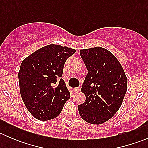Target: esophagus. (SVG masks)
Returning a JSON list of instances; mask_svg holds the SVG:
<instances>
[{"instance_id":"esophagus-1","label":"esophagus","mask_w":148,"mask_h":148,"mask_svg":"<svg viewBox=\"0 0 148 148\" xmlns=\"http://www.w3.org/2000/svg\"><path fill=\"white\" fill-rule=\"evenodd\" d=\"M74 92H79L80 88H79V87H76V88H74Z\"/></svg>"}]
</instances>
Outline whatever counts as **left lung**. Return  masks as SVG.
Masks as SVG:
<instances>
[{
    "mask_svg": "<svg viewBox=\"0 0 148 148\" xmlns=\"http://www.w3.org/2000/svg\"><path fill=\"white\" fill-rule=\"evenodd\" d=\"M88 70L82 92L86 100L78 106L84 120L94 125L107 122L121 107L127 79L122 65L110 51L102 47L80 50Z\"/></svg>",
    "mask_w": 148,
    "mask_h": 148,
    "instance_id": "obj_1",
    "label": "left lung"
}]
</instances>
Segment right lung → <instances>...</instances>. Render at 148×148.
<instances>
[{
	"mask_svg": "<svg viewBox=\"0 0 148 148\" xmlns=\"http://www.w3.org/2000/svg\"><path fill=\"white\" fill-rule=\"evenodd\" d=\"M75 52L66 46L50 44L22 62L18 72L21 95L29 112L37 120L56 118L70 98L61 77L66 61Z\"/></svg>",
	"mask_w": 148,
	"mask_h": 148,
	"instance_id": "add662e5",
	"label": "right lung"
}]
</instances>
